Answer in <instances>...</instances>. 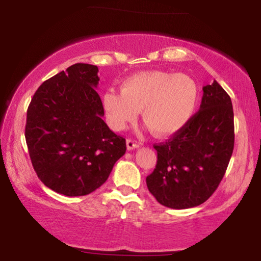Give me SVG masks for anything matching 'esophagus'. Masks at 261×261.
Masks as SVG:
<instances>
[{
	"label": "esophagus",
	"instance_id": "obj_1",
	"mask_svg": "<svg viewBox=\"0 0 261 261\" xmlns=\"http://www.w3.org/2000/svg\"><path fill=\"white\" fill-rule=\"evenodd\" d=\"M126 144H127V148L129 149V151H130V149H135V148H138L139 146H140V144H139L138 141L133 140V139H127Z\"/></svg>",
	"mask_w": 261,
	"mask_h": 261
}]
</instances>
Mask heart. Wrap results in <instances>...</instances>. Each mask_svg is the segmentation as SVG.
<instances>
[{
    "instance_id": "obj_1",
    "label": "heart",
    "mask_w": 261,
    "mask_h": 261,
    "mask_svg": "<svg viewBox=\"0 0 261 261\" xmlns=\"http://www.w3.org/2000/svg\"><path fill=\"white\" fill-rule=\"evenodd\" d=\"M199 88L184 73L162 70L142 71L127 77L121 92L109 89L102 95L107 122L114 130H122L137 119L155 137H170L183 129L195 115Z\"/></svg>"
}]
</instances>
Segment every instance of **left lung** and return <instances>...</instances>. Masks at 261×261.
<instances>
[{"label": "left lung", "mask_w": 261, "mask_h": 261, "mask_svg": "<svg viewBox=\"0 0 261 261\" xmlns=\"http://www.w3.org/2000/svg\"><path fill=\"white\" fill-rule=\"evenodd\" d=\"M154 148L158 160L146 184L156 201L172 209L204 203L222 180L234 149L229 95L216 81L203 87L201 107L190 122Z\"/></svg>", "instance_id": "8db88e82"}]
</instances>
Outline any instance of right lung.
<instances>
[{
	"label": "right lung",
	"mask_w": 261,
	"mask_h": 261,
	"mask_svg": "<svg viewBox=\"0 0 261 261\" xmlns=\"http://www.w3.org/2000/svg\"><path fill=\"white\" fill-rule=\"evenodd\" d=\"M97 72L90 64L71 65L38 88L27 110L34 171L46 187L70 197L98 189L126 153V140L102 120Z\"/></svg>",
	"instance_id": "right-lung-1"
}]
</instances>
